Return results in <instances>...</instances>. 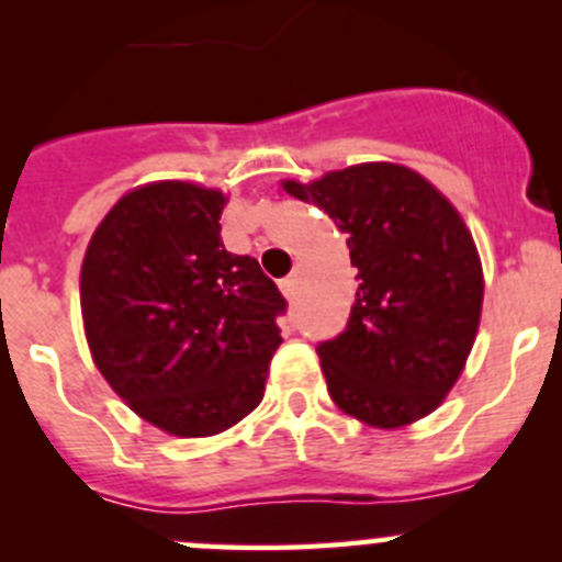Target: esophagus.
<instances>
[{"label":"esophagus","mask_w":562,"mask_h":562,"mask_svg":"<svg viewBox=\"0 0 562 562\" xmlns=\"http://www.w3.org/2000/svg\"><path fill=\"white\" fill-rule=\"evenodd\" d=\"M280 291H282V296L288 299V302H293V299H296V293H299V274L285 277V280L280 282Z\"/></svg>","instance_id":"esophagus-1"}]
</instances>
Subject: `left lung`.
Returning a JSON list of instances; mask_svg holds the SVG:
<instances>
[{
    "mask_svg": "<svg viewBox=\"0 0 562 562\" xmlns=\"http://www.w3.org/2000/svg\"><path fill=\"white\" fill-rule=\"evenodd\" d=\"M348 239L356 302L317 348L334 405L378 429L429 416L462 375L484 304V269L454 203L400 162L280 181Z\"/></svg>",
    "mask_w": 562,
    "mask_h": 562,
    "instance_id": "obj_1",
    "label": "left lung"
}]
</instances>
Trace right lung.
I'll return each mask as SVG.
<instances>
[{
    "label": "right lung",
    "mask_w": 562,
    "mask_h": 562,
    "mask_svg": "<svg viewBox=\"0 0 562 562\" xmlns=\"http://www.w3.org/2000/svg\"><path fill=\"white\" fill-rule=\"evenodd\" d=\"M228 195L162 179L124 192L81 263L94 367L133 413L212 438L260 405L285 299L258 260L223 247Z\"/></svg>",
    "instance_id": "1"
}]
</instances>
